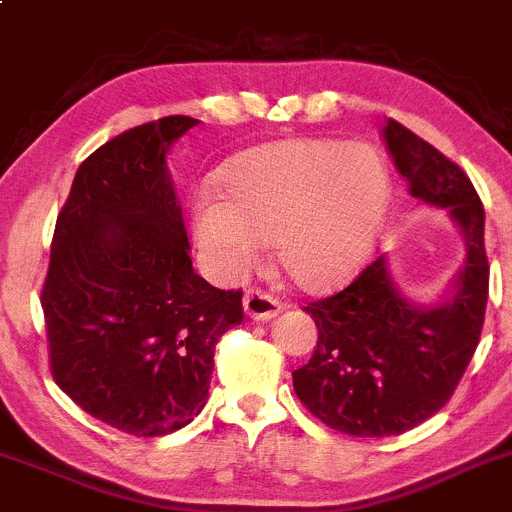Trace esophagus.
<instances>
[{"instance_id":"obj_1","label":"esophagus","mask_w":512,"mask_h":512,"mask_svg":"<svg viewBox=\"0 0 512 512\" xmlns=\"http://www.w3.org/2000/svg\"><path fill=\"white\" fill-rule=\"evenodd\" d=\"M244 310L251 320H271L281 310V303L271 293L261 291V288H249L244 293Z\"/></svg>"}]
</instances>
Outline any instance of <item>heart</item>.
Returning a JSON list of instances; mask_svg holds the SVG:
<instances>
[{
    "mask_svg": "<svg viewBox=\"0 0 512 512\" xmlns=\"http://www.w3.org/2000/svg\"><path fill=\"white\" fill-rule=\"evenodd\" d=\"M217 197L192 204L204 254L239 276L271 244L293 286L333 291L370 256L389 204V177L372 147L328 138L271 140L217 175Z\"/></svg>",
    "mask_w": 512,
    "mask_h": 512,
    "instance_id": "b5f03b06",
    "label": "heart"
}]
</instances>
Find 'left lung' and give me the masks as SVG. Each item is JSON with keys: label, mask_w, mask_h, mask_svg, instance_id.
<instances>
[{"label": "left lung", "mask_w": 512, "mask_h": 512, "mask_svg": "<svg viewBox=\"0 0 512 512\" xmlns=\"http://www.w3.org/2000/svg\"><path fill=\"white\" fill-rule=\"evenodd\" d=\"M382 133L409 194L458 221L466 261L451 298L434 308L407 303L384 258L342 291L303 305L318 345L293 372V389L310 414L350 436L402 434L449 402L481 340L491 276L483 204L466 172L397 120Z\"/></svg>", "instance_id": "8db88e82"}]
</instances>
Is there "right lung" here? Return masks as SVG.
<instances>
[{
	"label": "right lung",
	"instance_id": "add662e5",
	"mask_svg": "<svg viewBox=\"0 0 512 512\" xmlns=\"http://www.w3.org/2000/svg\"><path fill=\"white\" fill-rule=\"evenodd\" d=\"M199 120L167 115L81 162L41 288L54 382L130 436L182 429L207 404L219 337L244 291L194 273L165 155Z\"/></svg>",
	"mask_w": 512,
	"mask_h": 512
}]
</instances>
